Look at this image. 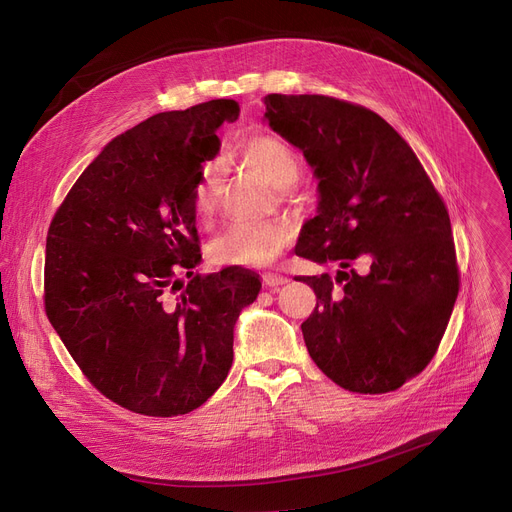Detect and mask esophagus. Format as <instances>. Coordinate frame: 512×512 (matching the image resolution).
Segmentation results:
<instances>
[{
    "instance_id": "obj_1",
    "label": "esophagus",
    "mask_w": 512,
    "mask_h": 512,
    "mask_svg": "<svg viewBox=\"0 0 512 512\" xmlns=\"http://www.w3.org/2000/svg\"><path fill=\"white\" fill-rule=\"evenodd\" d=\"M262 283H264L266 287H279V285H285V283H287V277L277 275V273H264V275H262Z\"/></svg>"
}]
</instances>
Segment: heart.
Segmentation results:
<instances>
[{
	"mask_svg": "<svg viewBox=\"0 0 512 512\" xmlns=\"http://www.w3.org/2000/svg\"><path fill=\"white\" fill-rule=\"evenodd\" d=\"M241 160L279 189L283 200H291V185L300 175L298 154L273 135H258L243 143ZM223 183L216 164H208L193 191V214L200 223L212 221V216L221 208ZM294 239V225L287 218H271L260 223H233L227 231L216 235L208 246V258L218 266H243V269H258V266L273 264L283 250Z\"/></svg>",
	"mask_w": 512,
	"mask_h": 512,
	"instance_id": "heart-1",
	"label": "heart"
}]
</instances>
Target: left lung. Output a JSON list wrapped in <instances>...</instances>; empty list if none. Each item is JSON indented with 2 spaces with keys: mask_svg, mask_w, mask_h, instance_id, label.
I'll return each mask as SVG.
<instances>
[{
  "mask_svg": "<svg viewBox=\"0 0 512 512\" xmlns=\"http://www.w3.org/2000/svg\"><path fill=\"white\" fill-rule=\"evenodd\" d=\"M264 104L273 131L319 179V214L296 254L342 269L335 279L298 277L316 294L302 323L308 354L350 392H394L431 362L458 296L448 208L404 137L373 110L329 95L271 93Z\"/></svg>",
  "mask_w": 512,
  "mask_h": 512,
  "instance_id": "1",
  "label": "left lung"
}]
</instances>
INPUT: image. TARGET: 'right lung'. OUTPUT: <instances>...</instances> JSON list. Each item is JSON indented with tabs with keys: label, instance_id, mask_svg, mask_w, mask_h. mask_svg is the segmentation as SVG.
<instances>
[{
	"label": "right lung",
	"instance_id": "right-lung-1",
	"mask_svg": "<svg viewBox=\"0 0 512 512\" xmlns=\"http://www.w3.org/2000/svg\"><path fill=\"white\" fill-rule=\"evenodd\" d=\"M237 116L235 100H212L114 137L47 231V319L97 392L137 415H187L221 387L233 325L260 291L246 269L193 273V191Z\"/></svg>",
	"mask_w": 512,
	"mask_h": 512
}]
</instances>
